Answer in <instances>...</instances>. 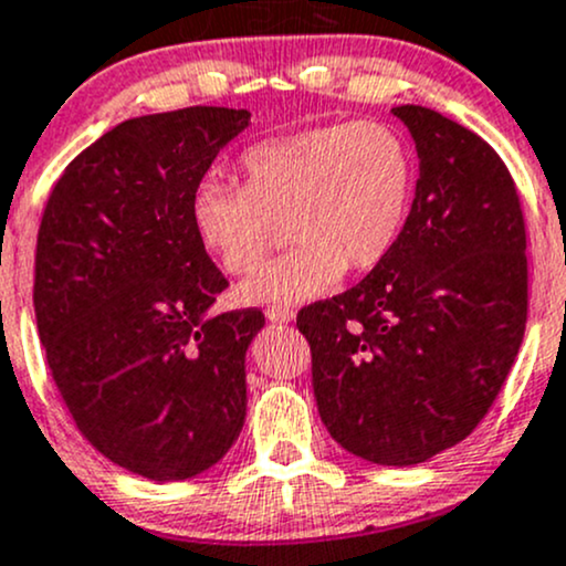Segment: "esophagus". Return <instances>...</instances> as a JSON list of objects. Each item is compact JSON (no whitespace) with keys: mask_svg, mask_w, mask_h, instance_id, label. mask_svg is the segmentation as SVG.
Here are the masks:
<instances>
[{"mask_svg":"<svg viewBox=\"0 0 566 566\" xmlns=\"http://www.w3.org/2000/svg\"><path fill=\"white\" fill-rule=\"evenodd\" d=\"M266 321H272V323H291V321H294V310H289V307H270V310H266Z\"/></svg>","mask_w":566,"mask_h":566,"instance_id":"1","label":"esophagus"}]
</instances>
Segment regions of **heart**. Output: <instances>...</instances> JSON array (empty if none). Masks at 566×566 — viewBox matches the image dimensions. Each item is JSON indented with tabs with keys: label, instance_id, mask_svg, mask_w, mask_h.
Listing matches in <instances>:
<instances>
[{
	"label": "heart",
	"instance_id": "heart-1",
	"mask_svg": "<svg viewBox=\"0 0 566 566\" xmlns=\"http://www.w3.org/2000/svg\"><path fill=\"white\" fill-rule=\"evenodd\" d=\"M243 187L206 179L192 227L232 275L256 270L289 227L294 249L240 285L245 304L291 307L332 291L345 270L368 272L401 240L415 200V155L382 123H336L266 138L240 157Z\"/></svg>",
	"mask_w": 566,
	"mask_h": 566
}]
</instances>
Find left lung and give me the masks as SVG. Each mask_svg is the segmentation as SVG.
Returning <instances> with one entry per match:
<instances>
[{"instance_id":"left-lung-1","label":"left lung","mask_w":566,"mask_h":566,"mask_svg":"<svg viewBox=\"0 0 566 566\" xmlns=\"http://www.w3.org/2000/svg\"><path fill=\"white\" fill-rule=\"evenodd\" d=\"M420 157L403 234L382 264L296 326L321 420L342 449L417 465L475 430L526 326V230L516 184L484 138L396 106Z\"/></svg>"}]
</instances>
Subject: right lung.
Wrapping results in <instances>:
<instances>
[{"label": "right lung", "mask_w": 566, "mask_h": 566, "mask_svg": "<svg viewBox=\"0 0 566 566\" xmlns=\"http://www.w3.org/2000/svg\"><path fill=\"white\" fill-rule=\"evenodd\" d=\"M249 119L224 106L125 119L66 165L42 213L34 313L53 382L80 433L151 481L208 471L245 422L264 315H208L230 283L189 202Z\"/></svg>", "instance_id": "obj_1"}]
</instances>
